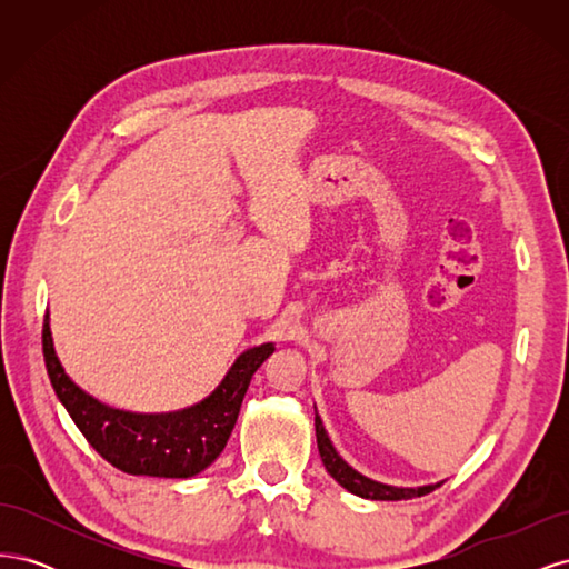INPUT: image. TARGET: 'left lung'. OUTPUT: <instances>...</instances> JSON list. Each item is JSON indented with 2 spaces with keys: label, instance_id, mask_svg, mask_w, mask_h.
Listing matches in <instances>:
<instances>
[{
  "label": "left lung",
  "instance_id": "1",
  "mask_svg": "<svg viewBox=\"0 0 569 569\" xmlns=\"http://www.w3.org/2000/svg\"><path fill=\"white\" fill-rule=\"evenodd\" d=\"M316 439H318V451H320L325 470L330 472L343 489L360 496V498H370V501H408V498L425 496L429 491H435L437 487H441V485H427V487H418V489L389 487V485H382V481H375V479H368L360 472H356L351 465L335 451V446H332L330 437H327L318 412H316Z\"/></svg>",
  "mask_w": 569,
  "mask_h": 569
}]
</instances>
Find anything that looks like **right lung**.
<instances>
[{"label":"right lung","mask_w":569,"mask_h":569,"mask_svg":"<svg viewBox=\"0 0 569 569\" xmlns=\"http://www.w3.org/2000/svg\"><path fill=\"white\" fill-rule=\"evenodd\" d=\"M42 351L59 401L101 458L128 475L187 479L209 468L226 449L251 377L274 347L261 343L244 351L209 399L161 416L109 408L82 391L59 363L49 316L42 327Z\"/></svg>","instance_id":"obj_1"}]
</instances>
